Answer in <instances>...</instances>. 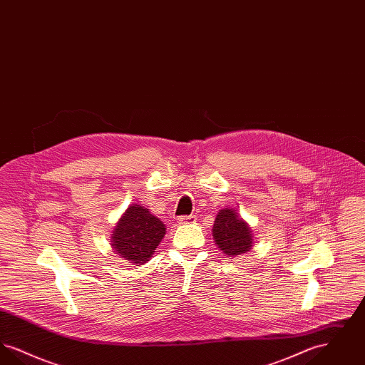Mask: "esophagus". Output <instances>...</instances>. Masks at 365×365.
<instances>
[{"instance_id":"34e87169","label":"esophagus","mask_w":365,"mask_h":365,"mask_svg":"<svg viewBox=\"0 0 365 365\" xmlns=\"http://www.w3.org/2000/svg\"><path fill=\"white\" fill-rule=\"evenodd\" d=\"M195 222H197V216H194V215L178 217V223H179V225H192V223H195Z\"/></svg>"}]
</instances>
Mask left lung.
<instances>
[{
    "mask_svg": "<svg viewBox=\"0 0 365 365\" xmlns=\"http://www.w3.org/2000/svg\"><path fill=\"white\" fill-rule=\"evenodd\" d=\"M212 235L219 250L231 259L247 253L253 247V231L235 208L227 207L217 212Z\"/></svg>",
    "mask_w": 365,
    "mask_h": 365,
    "instance_id": "left-lung-1",
    "label": "left lung"
}]
</instances>
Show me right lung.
Wrapping results in <instances>:
<instances>
[{
    "label": "right lung",
    "instance_id": "add662e5",
    "mask_svg": "<svg viewBox=\"0 0 365 365\" xmlns=\"http://www.w3.org/2000/svg\"><path fill=\"white\" fill-rule=\"evenodd\" d=\"M164 235L165 225L149 209L133 204L113 228L110 246L125 262L143 265L150 260Z\"/></svg>",
    "mask_w": 365,
    "mask_h": 365
}]
</instances>
